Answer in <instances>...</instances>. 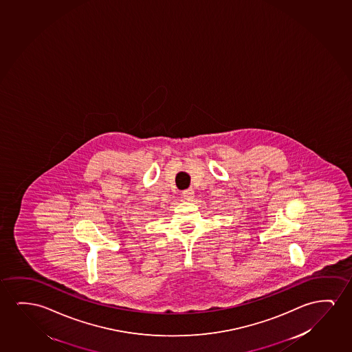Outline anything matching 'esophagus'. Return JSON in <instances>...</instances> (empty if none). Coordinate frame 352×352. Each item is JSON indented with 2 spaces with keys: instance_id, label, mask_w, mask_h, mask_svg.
I'll list each match as a JSON object with an SVG mask.
<instances>
[{
  "instance_id": "1",
  "label": "esophagus",
  "mask_w": 352,
  "mask_h": 352,
  "mask_svg": "<svg viewBox=\"0 0 352 352\" xmlns=\"http://www.w3.org/2000/svg\"><path fill=\"white\" fill-rule=\"evenodd\" d=\"M182 197H184V200H192L194 197V190L193 189H186L182 192Z\"/></svg>"
}]
</instances>
